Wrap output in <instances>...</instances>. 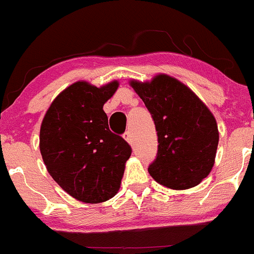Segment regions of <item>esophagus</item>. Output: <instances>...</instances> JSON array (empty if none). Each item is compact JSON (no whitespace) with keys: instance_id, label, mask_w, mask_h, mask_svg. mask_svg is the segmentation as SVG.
Returning <instances> with one entry per match:
<instances>
[{"instance_id":"obj_1","label":"esophagus","mask_w":254,"mask_h":254,"mask_svg":"<svg viewBox=\"0 0 254 254\" xmlns=\"http://www.w3.org/2000/svg\"><path fill=\"white\" fill-rule=\"evenodd\" d=\"M124 138H125V139L127 140L128 143H129V144H132L133 138H132V133H130V130H127V132L125 133V134H124Z\"/></svg>"}]
</instances>
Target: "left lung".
I'll list each match as a JSON object with an SVG mask.
<instances>
[{
  "label": "left lung",
  "mask_w": 254,
  "mask_h": 254,
  "mask_svg": "<svg viewBox=\"0 0 254 254\" xmlns=\"http://www.w3.org/2000/svg\"><path fill=\"white\" fill-rule=\"evenodd\" d=\"M130 86L152 115L158 153L148 172L164 187H196L211 172L218 144L216 120L206 105L183 82L165 74Z\"/></svg>",
  "instance_id": "left-lung-1"
}]
</instances>
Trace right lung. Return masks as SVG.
Masks as SVG:
<instances>
[{
    "label": "right lung",
    "instance_id": "add662e5",
    "mask_svg": "<svg viewBox=\"0 0 254 254\" xmlns=\"http://www.w3.org/2000/svg\"><path fill=\"white\" fill-rule=\"evenodd\" d=\"M119 81L96 87L77 81L60 92L41 126L39 148L48 173L70 196L86 204L117 194L130 145L109 128L104 111Z\"/></svg>",
    "mask_w": 254,
    "mask_h": 254
}]
</instances>
